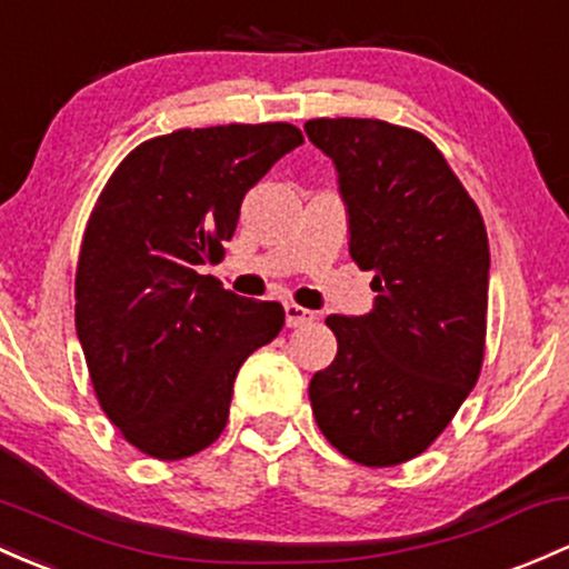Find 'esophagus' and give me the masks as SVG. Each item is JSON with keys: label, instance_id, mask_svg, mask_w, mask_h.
Instances as JSON below:
<instances>
[{"label": "esophagus", "instance_id": "34e87169", "mask_svg": "<svg viewBox=\"0 0 569 569\" xmlns=\"http://www.w3.org/2000/svg\"><path fill=\"white\" fill-rule=\"evenodd\" d=\"M316 318V313L313 310H308V308H299V305H295V302H289L286 305V323H289L291 329H297V327H305V323H310Z\"/></svg>", "mask_w": 569, "mask_h": 569}]
</instances>
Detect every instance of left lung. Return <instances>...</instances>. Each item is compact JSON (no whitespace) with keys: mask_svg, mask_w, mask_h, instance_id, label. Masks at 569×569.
Listing matches in <instances>:
<instances>
[{"mask_svg":"<svg viewBox=\"0 0 569 569\" xmlns=\"http://www.w3.org/2000/svg\"><path fill=\"white\" fill-rule=\"evenodd\" d=\"M310 142L332 159L348 251L372 270L365 316H329L337 356L310 380L318 429L367 467L418 457L480 376L489 237L435 142L376 118H316Z\"/></svg>","mask_w":569,"mask_h":569,"instance_id":"left-lung-1","label":"left lung"}]
</instances>
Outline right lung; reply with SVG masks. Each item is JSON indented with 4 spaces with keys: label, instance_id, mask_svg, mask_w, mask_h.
<instances>
[{
    "label": "right lung",
    "instance_id": "1",
    "mask_svg": "<svg viewBox=\"0 0 569 569\" xmlns=\"http://www.w3.org/2000/svg\"><path fill=\"white\" fill-rule=\"evenodd\" d=\"M297 146L291 123L178 129L137 146L99 193L74 327L99 405L148 457L216 442L237 370L283 329L278 302L237 297L199 267L221 261L248 189Z\"/></svg>",
    "mask_w": 569,
    "mask_h": 569
}]
</instances>
